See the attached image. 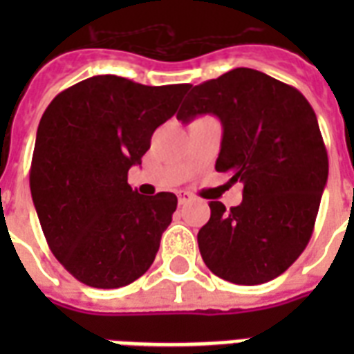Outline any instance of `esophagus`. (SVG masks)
<instances>
[{"label":"esophagus","mask_w":354,"mask_h":354,"mask_svg":"<svg viewBox=\"0 0 354 354\" xmlns=\"http://www.w3.org/2000/svg\"><path fill=\"white\" fill-rule=\"evenodd\" d=\"M178 202H180V205L183 204H189L191 200H193V194L187 193V191H178Z\"/></svg>","instance_id":"1"}]
</instances>
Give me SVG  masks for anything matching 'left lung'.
<instances>
[{
	"label": "left lung",
	"instance_id": "left-lung-1",
	"mask_svg": "<svg viewBox=\"0 0 354 354\" xmlns=\"http://www.w3.org/2000/svg\"><path fill=\"white\" fill-rule=\"evenodd\" d=\"M205 113L222 122L215 169L244 189L230 211L211 202L200 253L222 279L261 285L283 274L313 235L329 176L318 119L296 88L250 68L194 86L176 118Z\"/></svg>",
	"mask_w": 354,
	"mask_h": 354
}]
</instances>
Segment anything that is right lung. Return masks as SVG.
I'll return each mask as SVG.
<instances>
[{"label":"right lung","instance_id":"obj_1","mask_svg":"<svg viewBox=\"0 0 354 354\" xmlns=\"http://www.w3.org/2000/svg\"><path fill=\"white\" fill-rule=\"evenodd\" d=\"M187 90L97 75L58 93L41 115L30 194L53 255L80 283L119 288L154 263L178 198L132 191L128 171Z\"/></svg>","mask_w":354,"mask_h":354}]
</instances>
